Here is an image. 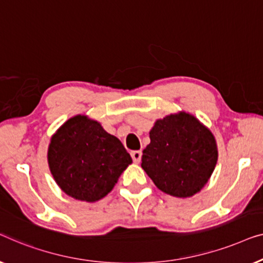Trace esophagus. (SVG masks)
Segmentation results:
<instances>
[{"label": "esophagus", "instance_id": "34e87169", "mask_svg": "<svg viewBox=\"0 0 263 263\" xmlns=\"http://www.w3.org/2000/svg\"><path fill=\"white\" fill-rule=\"evenodd\" d=\"M131 157H132L133 162H136V163H139L140 160H142V151H140V150L131 151Z\"/></svg>", "mask_w": 263, "mask_h": 263}]
</instances>
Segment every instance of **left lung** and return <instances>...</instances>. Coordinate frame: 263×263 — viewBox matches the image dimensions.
Here are the masks:
<instances>
[{"instance_id":"left-lung-1","label":"left lung","mask_w":263,"mask_h":263,"mask_svg":"<svg viewBox=\"0 0 263 263\" xmlns=\"http://www.w3.org/2000/svg\"><path fill=\"white\" fill-rule=\"evenodd\" d=\"M217 160L212 132L194 116L179 112L156 120L143 150L142 168L158 190L190 198L207 183Z\"/></svg>"}]
</instances>
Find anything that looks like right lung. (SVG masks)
<instances>
[{
  "label": "right lung",
  "instance_id": "obj_1",
  "mask_svg": "<svg viewBox=\"0 0 263 263\" xmlns=\"http://www.w3.org/2000/svg\"><path fill=\"white\" fill-rule=\"evenodd\" d=\"M47 161L61 190L88 202L106 197L132 163L130 154L117 137L81 114L70 118L52 136Z\"/></svg>",
  "mask_w": 263,
  "mask_h": 263
}]
</instances>
